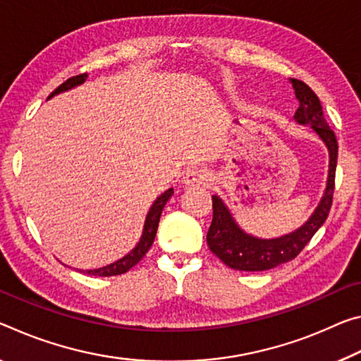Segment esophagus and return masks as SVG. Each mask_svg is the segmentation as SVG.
<instances>
[{
  "instance_id": "esophagus-1",
  "label": "esophagus",
  "mask_w": 361,
  "mask_h": 361,
  "mask_svg": "<svg viewBox=\"0 0 361 361\" xmlns=\"http://www.w3.org/2000/svg\"><path fill=\"white\" fill-rule=\"evenodd\" d=\"M212 180V173L204 167H192L186 171L185 178V185L188 186H197V185H205V183H209Z\"/></svg>"
}]
</instances>
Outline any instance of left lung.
<instances>
[{
    "label": "left lung",
    "instance_id": "obj_1",
    "mask_svg": "<svg viewBox=\"0 0 361 361\" xmlns=\"http://www.w3.org/2000/svg\"><path fill=\"white\" fill-rule=\"evenodd\" d=\"M295 96L300 107L295 112V120L299 123H308L319 135L329 149V176L322 202L314 210L304 226L286 234L278 239H259L245 234L234 223L233 216L220 197L212 196L214 219L207 231V245L226 267L239 271H263L270 270L281 263L294 260L305 245L310 243L324 220L328 219L331 205H333L334 185H336V165H337V140L334 131L326 122L323 107L318 96L302 80L293 78Z\"/></svg>",
    "mask_w": 361,
    "mask_h": 361
}]
</instances>
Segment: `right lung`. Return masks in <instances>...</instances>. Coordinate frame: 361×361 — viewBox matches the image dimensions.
<instances>
[{"label":"right lung","instance_id":"right-lung-1","mask_svg":"<svg viewBox=\"0 0 361 361\" xmlns=\"http://www.w3.org/2000/svg\"><path fill=\"white\" fill-rule=\"evenodd\" d=\"M87 78H88V73H80V75L71 77L68 80H66L64 83L59 85V87H57L53 91V93L49 94V98H53V96L57 94V93H62V91H67V90H71L73 87H77V85H82ZM171 194H173V190L170 188V190L165 191L162 196H159L157 201L152 204L149 214H147V216H146L145 231H142L141 241L138 243V245H136L133 250H131L130 254L125 255L123 259L117 260L116 263H111V265L98 268V270H88L85 273L93 274V276H116V274L127 273L131 267H135L136 263H138L142 259V257L146 255L147 250L151 249V245L154 243V238H156V233H157L160 214H162L164 205L167 204V201L171 197Z\"/></svg>","mask_w":361,"mask_h":361}]
</instances>
